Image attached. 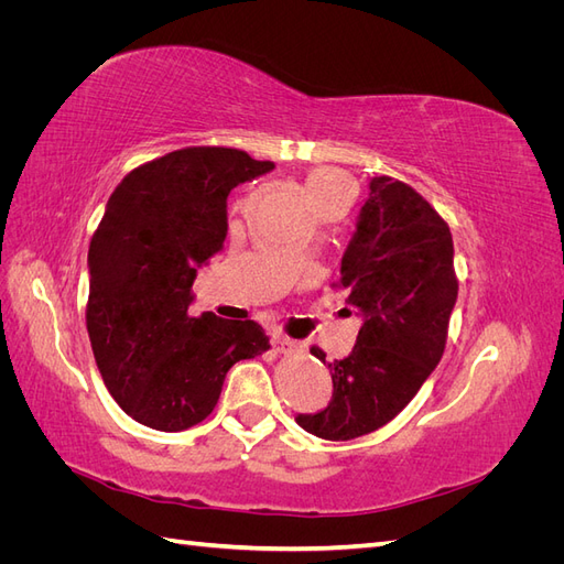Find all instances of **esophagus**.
<instances>
[{
    "instance_id": "esophagus-1",
    "label": "esophagus",
    "mask_w": 564,
    "mask_h": 564,
    "mask_svg": "<svg viewBox=\"0 0 564 564\" xmlns=\"http://www.w3.org/2000/svg\"><path fill=\"white\" fill-rule=\"evenodd\" d=\"M272 348H275L278 352H299L303 346L296 344V340H292V338L282 336V334H275V336H272Z\"/></svg>"
}]
</instances>
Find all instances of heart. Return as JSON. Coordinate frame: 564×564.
I'll list each match as a JSON object with an SVG mask.
<instances>
[{
	"label": "heart",
	"instance_id": "1",
	"mask_svg": "<svg viewBox=\"0 0 564 564\" xmlns=\"http://www.w3.org/2000/svg\"><path fill=\"white\" fill-rule=\"evenodd\" d=\"M303 187H305V195H308L315 212L322 209L324 204H329V202H338V199L350 202V197H352L350 181L344 174L332 172V169H315V172L305 176Z\"/></svg>",
	"mask_w": 564,
	"mask_h": 564
}]
</instances>
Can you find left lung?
Here are the masks:
<instances>
[{"label": "left lung", "mask_w": 564, "mask_h": 564, "mask_svg": "<svg viewBox=\"0 0 564 564\" xmlns=\"http://www.w3.org/2000/svg\"><path fill=\"white\" fill-rule=\"evenodd\" d=\"M340 286L362 327L350 355L327 362L329 404L296 416L322 440L379 431L437 367L458 294L449 226L414 187L373 176L340 259ZM313 355L324 362L319 348Z\"/></svg>", "instance_id": "8db88e82"}]
</instances>
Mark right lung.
Returning <instances> with one entry per match:
<instances>
[{
	"instance_id": "obj_1",
	"label": "right lung",
	"mask_w": 564,
	"mask_h": 564,
	"mask_svg": "<svg viewBox=\"0 0 564 564\" xmlns=\"http://www.w3.org/2000/svg\"><path fill=\"white\" fill-rule=\"evenodd\" d=\"M235 148H183L115 187L89 247L87 329L110 395L148 429L207 419L228 369L270 348L261 324L191 317L197 270L224 249L228 195L272 172Z\"/></svg>"
}]
</instances>
